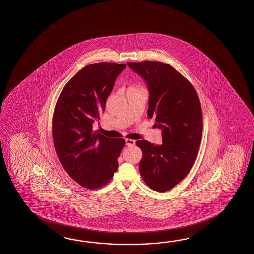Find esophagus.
<instances>
[{"instance_id":"obj_1","label":"esophagus","mask_w":254,"mask_h":254,"mask_svg":"<svg viewBox=\"0 0 254 254\" xmlns=\"http://www.w3.org/2000/svg\"><path fill=\"white\" fill-rule=\"evenodd\" d=\"M125 144H126L127 146L135 145V140H129V139H126V140H125Z\"/></svg>"}]
</instances>
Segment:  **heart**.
<instances>
[{
	"mask_svg": "<svg viewBox=\"0 0 254 254\" xmlns=\"http://www.w3.org/2000/svg\"><path fill=\"white\" fill-rule=\"evenodd\" d=\"M132 89H139V88H136V87H131V88H129V90H132Z\"/></svg>",
	"mask_w": 254,
	"mask_h": 254,
	"instance_id": "1",
	"label": "heart"
}]
</instances>
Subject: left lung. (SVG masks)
Returning <instances> with one entry per match:
<instances>
[{"instance_id":"left-lung-1","label":"left lung","mask_w":254,"mask_h":254,"mask_svg":"<svg viewBox=\"0 0 254 254\" xmlns=\"http://www.w3.org/2000/svg\"><path fill=\"white\" fill-rule=\"evenodd\" d=\"M146 81L149 118L162 130V144L136 141L142 151L140 173L151 189L165 192L189 173L202 133V113L194 87L170 64L145 61L128 63Z\"/></svg>"}]
</instances>
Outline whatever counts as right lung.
Segmentation results:
<instances>
[{
    "instance_id": "add662e5",
    "label": "right lung",
    "mask_w": 254,
    "mask_h": 254,
    "mask_svg": "<svg viewBox=\"0 0 254 254\" xmlns=\"http://www.w3.org/2000/svg\"><path fill=\"white\" fill-rule=\"evenodd\" d=\"M125 64L87 65L66 83L53 117L56 154L65 171L87 189L108 184L118 169V157L125 141L107 138L92 129L105 109L115 79Z\"/></svg>"
}]
</instances>
